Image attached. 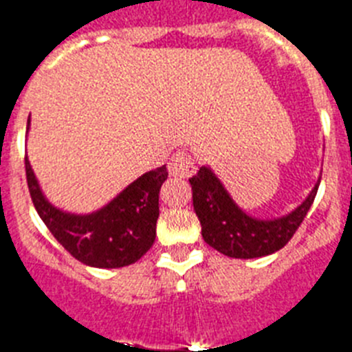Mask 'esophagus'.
<instances>
[{
  "mask_svg": "<svg viewBox=\"0 0 352 352\" xmlns=\"http://www.w3.org/2000/svg\"><path fill=\"white\" fill-rule=\"evenodd\" d=\"M169 173L178 178H190L195 173V162L188 151H176L169 160Z\"/></svg>",
  "mask_w": 352,
  "mask_h": 352,
  "instance_id": "1",
  "label": "esophagus"
}]
</instances>
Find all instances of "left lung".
Masks as SVG:
<instances>
[{
    "mask_svg": "<svg viewBox=\"0 0 352 352\" xmlns=\"http://www.w3.org/2000/svg\"><path fill=\"white\" fill-rule=\"evenodd\" d=\"M192 185V199L203 238L214 250L236 259L270 256L289 243L316 199L319 183L300 208L276 220H256L239 210L208 167H201Z\"/></svg>",
    "mask_w": 352,
    "mask_h": 352,
    "instance_id": "8db88e82",
    "label": "left lung"
}]
</instances>
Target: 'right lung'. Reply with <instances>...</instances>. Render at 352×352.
Here are the masks:
<instances>
[{"label": "right lung", "instance_id": "add662e5", "mask_svg": "<svg viewBox=\"0 0 352 352\" xmlns=\"http://www.w3.org/2000/svg\"><path fill=\"white\" fill-rule=\"evenodd\" d=\"M24 167L35 210L72 257L95 268H123L151 248L157 236L158 194L167 179L166 166L146 173L104 210L86 217L52 208L43 199L28 158H24Z\"/></svg>", "mask_w": 352, "mask_h": 352}]
</instances>
